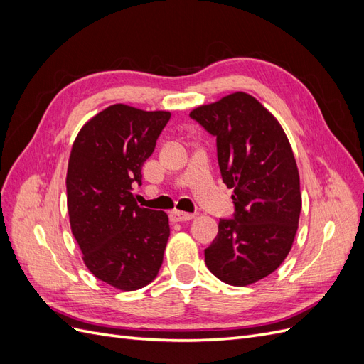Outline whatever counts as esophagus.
<instances>
[{
	"instance_id": "obj_1",
	"label": "esophagus",
	"mask_w": 364,
	"mask_h": 364,
	"mask_svg": "<svg viewBox=\"0 0 364 364\" xmlns=\"http://www.w3.org/2000/svg\"><path fill=\"white\" fill-rule=\"evenodd\" d=\"M171 218L174 220V222H190V220L194 218V214L183 213V211H173Z\"/></svg>"
}]
</instances>
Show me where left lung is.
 <instances>
[{
    "mask_svg": "<svg viewBox=\"0 0 364 364\" xmlns=\"http://www.w3.org/2000/svg\"><path fill=\"white\" fill-rule=\"evenodd\" d=\"M190 117L217 136L220 171L234 188V218L218 222V234L205 249L206 267L229 285L255 284L287 258L299 223L301 179L290 141L247 92L202 105Z\"/></svg>",
    "mask_w": 364,
    "mask_h": 364,
    "instance_id": "8db88e82",
    "label": "left lung"
}]
</instances>
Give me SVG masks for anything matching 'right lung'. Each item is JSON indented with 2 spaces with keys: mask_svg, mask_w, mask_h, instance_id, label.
I'll return each mask as SVG.
<instances>
[{
  "mask_svg": "<svg viewBox=\"0 0 364 364\" xmlns=\"http://www.w3.org/2000/svg\"><path fill=\"white\" fill-rule=\"evenodd\" d=\"M171 114L117 103L87 119L68 161L71 232L95 278L123 291L146 287L162 266L168 215L141 208L132 190Z\"/></svg>",
  "mask_w": 364,
  "mask_h": 364,
  "instance_id": "obj_1",
  "label": "right lung"
}]
</instances>
